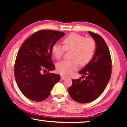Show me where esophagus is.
Masks as SVG:
<instances>
[{
  "instance_id": "esophagus-1",
  "label": "esophagus",
  "mask_w": 127,
  "mask_h": 127,
  "mask_svg": "<svg viewBox=\"0 0 127 127\" xmlns=\"http://www.w3.org/2000/svg\"><path fill=\"white\" fill-rule=\"evenodd\" d=\"M61 79L62 80H65V79H66V77H65V76H62V75L61 76Z\"/></svg>"
}]
</instances>
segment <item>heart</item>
Here are the masks:
<instances>
[{
	"label": "heart",
	"mask_w": 127,
	"mask_h": 127,
	"mask_svg": "<svg viewBox=\"0 0 127 127\" xmlns=\"http://www.w3.org/2000/svg\"><path fill=\"white\" fill-rule=\"evenodd\" d=\"M96 41L93 37H86L81 34L72 33L62 40V46L55 43L52 47V53L57 60L63 57L65 51H71L70 60H65L57 65V71L63 76H68L81 66L90 62L96 50Z\"/></svg>",
	"instance_id": "b5f03b06"
}]
</instances>
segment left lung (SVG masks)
I'll return each mask as SVG.
<instances>
[{
  "instance_id": "8db88e82",
  "label": "left lung",
  "mask_w": 127,
  "mask_h": 127,
  "mask_svg": "<svg viewBox=\"0 0 127 127\" xmlns=\"http://www.w3.org/2000/svg\"><path fill=\"white\" fill-rule=\"evenodd\" d=\"M89 33L96 41L95 54L79 72L86 76L72 80V85L68 89L71 98L80 103H89L98 98L103 93L112 74V59L106 43L99 34L90 31Z\"/></svg>"
}]
</instances>
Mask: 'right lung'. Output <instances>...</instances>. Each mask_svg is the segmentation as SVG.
Wrapping results in <instances>:
<instances>
[{"instance_id":"obj_1","label":"right lung","mask_w":127,"mask_h":127,"mask_svg":"<svg viewBox=\"0 0 127 127\" xmlns=\"http://www.w3.org/2000/svg\"><path fill=\"white\" fill-rule=\"evenodd\" d=\"M65 34L54 30L39 31L21 46L15 62L14 76L19 89L29 99L35 102L46 99L60 81V75L50 72L55 69L51 49Z\"/></svg>"}]
</instances>
